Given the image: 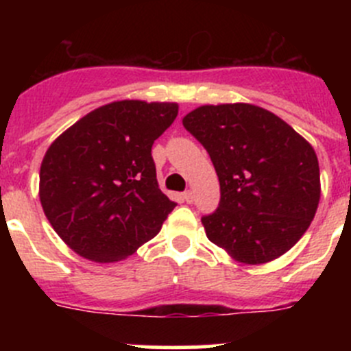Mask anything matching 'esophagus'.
Returning <instances> with one entry per match:
<instances>
[{
	"mask_svg": "<svg viewBox=\"0 0 351 351\" xmlns=\"http://www.w3.org/2000/svg\"><path fill=\"white\" fill-rule=\"evenodd\" d=\"M183 200H185V202H189V204H192V202H193V192H192V190H186V192H183Z\"/></svg>",
	"mask_w": 351,
	"mask_h": 351,
	"instance_id": "esophagus-1",
	"label": "esophagus"
}]
</instances>
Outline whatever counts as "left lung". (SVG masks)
<instances>
[{
	"mask_svg": "<svg viewBox=\"0 0 351 351\" xmlns=\"http://www.w3.org/2000/svg\"><path fill=\"white\" fill-rule=\"evenodd\" d=\"M183 125L207 149L221 200L202 217L205 234L241 263H267L309 228L321 197L313 146L268 110L204 105Z\"/></svg>",
	"mask_w": 351,
	"mask_h": 351,
	"instance_id": "1",
	"label": "left lung"
}]
</instances>
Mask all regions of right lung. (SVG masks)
I'll list each match as a JSON object with an SVG mask.
<instances>
[{
	"instance_id": "add662e5",
	"label": "right lung",
	"mask_w": 351,
	"mask_h": 351,
	"mask_svg": "<svg viewBox=\"0 0 351 351\" xmlns=\"http://www.w3.org/2000/svg\"><path fill=\"white\" fill-rule=\"evenodd\" d=\"M176 115V104L113 101L51 144L40 204L71 250L112 263L158 234L176 204L159 190L151 149Z\"/></svg>"
}]
</instances>
